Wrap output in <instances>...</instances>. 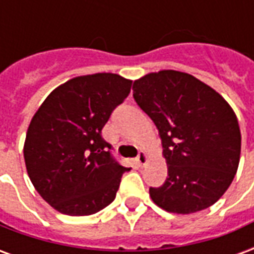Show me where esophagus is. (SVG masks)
<instances>
[{
	"label": "esophagus",
	"mask_w": 254,
	"mask_h": 254,
	"mask_svg": "<svg viewBox=\"0 0 254 254\" xmlns=\"http://www.w3.org/2000/svg\"><path fill=\"white\" fill-rule=\"evenodd\" d=\"M147 160H148L147 159V155L144 154L143 151H140L137 155V158H136V162L138 163V166H144L145 163H147Z\"/></svg>",
	"instance_id": "obj_1"
}]
</instances>
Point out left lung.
Listing matches in <instances>:
<instances>
[{"label":"left lung","instance_id":"8db88e82","mask_svg":"<svg viewBox=\"0 0 254 254\" xmlns=\"http://www.w3.org/2000/svg\"><path fill=\"white\" fill-rule=\"evenodd\" d=\"M133 98L159 130L167 180L149 188L167 212L193 213L218 201L234 180L241 132L230 105L189 73L160 70L133 83Z\"/></svg>","mask_w":254,"mask_h":254}]
</instances>
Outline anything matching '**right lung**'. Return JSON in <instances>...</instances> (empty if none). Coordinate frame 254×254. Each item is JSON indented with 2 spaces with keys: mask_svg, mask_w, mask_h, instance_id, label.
<instances>
[{
  "mask_svg": "<svg viewBox=\"0 0 254 254\" xmlns=\"http://www.w3.org/2000/svg\"><path fill=\"white\" fill-rule=\"evenodd\" d=\"M132 80L114 73L78 76L47 96L31 120L24 160L32 185L58 212L84 216L114 201L124 167L102 129Z\"/></svg>",
  "mask_w": 254,
  "mask_h": 254,
  "instance_id": "add662e5",
  "label": "right lung"
}]
</instances>
